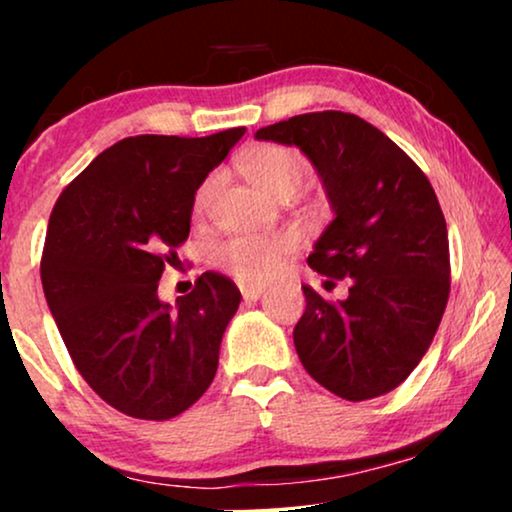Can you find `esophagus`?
Listing matches in <instances>:
<instances>
[{"label":"esophagus","instance_id":"1","mask_svg":"<svg viewBox=\"0 0 512 512\" xmlns=\"http://www.w3.org/2000/svg\"><path fill=\"white\" fill-rule=\"evenodd\" d=\"M240 291H242V298L244 300H258V298L263 296L265 284H247V282H242L240 284Z\"/></svg>","mask_w":512,"mask_h":512}]
</instances>
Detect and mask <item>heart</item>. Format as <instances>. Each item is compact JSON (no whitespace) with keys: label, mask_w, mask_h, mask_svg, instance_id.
Instances as JSON below:
<instances>
[{"label":"heart","mask_w":512,"mask_h":512,"mask_svg":"<svg viewBox=\"0 0 512 512\" xmlns=\"http://www.w3.org/2000/svg\"><path fill=\"white\" fill-rule=\"evenodd\" d=\"M242 170L254 181L258 191L279 198L282 193L298 191L307 174V163L298 151L286 149V146L261 144L244 153ZM216 184H219V179L209 177L198 188L193 202L195 216L207 212ZM296 244V237L291 233L240 235L214 249V263L247 284L263 282V279L275 275L286 256L296 251Z\"/></svg>","instance_id":"obj_1"}]
</instances>
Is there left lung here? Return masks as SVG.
Returning <instances> with one entry per match:
<instances>
[{
  "mask_svg": "<svg viewBox=\"0 0 512 512\" xmlns=\"http://www.w3.org/2000/svg\"><path fill=\"white\" fill-rule=\"evenodd\" d=\"M298 146L324 181L333 221L307 258L312 270L349 279L328 303L303 286L307 307L293 345L307 373L347 401L396 389L429 349L450 296V247L424 172L354 114L312 111L256 130Z\"/></svg>",
  "mask_w": 512,
  "mask_h": 512,
  "instance_id": "obj_1",
  "label": "left lung"
}]
</instances>
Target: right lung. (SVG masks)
Returning <instances> with one entry per match:
<instances>
[{
    "instance_id": "add662e5",
    "label": "right lung",
    "mask_w": 512,
    "mask_h": 512,
    "mask_svg": "<svg viewBox=\"0 0 512 512\" xmlns=\"http://www.w3.org/2000/svg\"><path fill=\"white\" fill-rule=\"evenodd\" d=\"M244 132L125 137L55 202L41 258L48 310L83 380L123 415L177 417L214 380L240 291L205 272L170 305L158 279L191 233L202 181Z\"/></svg>"
}]
</instances>
